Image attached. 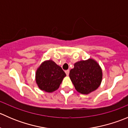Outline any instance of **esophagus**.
<instances>
[{
  "label": "esophagus",
  "instance_id": "esophagus-1",
  "mask_svg": "<svg viewBox=\"0 0 128 128\" xmlns=\"http://www.w3.org/2000/svg\"><path fill=\"white\" fill-rule=\"evenodd\" d=\"M65 72H66V74L67 76H69V70H66L65 71Z\"/></svg>",
  "mask_w": 128,
  "mask_h": 128
}]
</instances>
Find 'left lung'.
I'll return each instance as SVG.
<instances>
[{
  "instance_id": "left-lung-1",
  "label": "left lung",
  "mask_w": 128,
  "mask_h": 128,
  "mask_svg": "<svg viewBox=\"0 0 128 128\" xmlns=\"http://www.w3.org/2000/svg\"><path fill=\"white\" fill-rule=\"evenodd\" d=\"M69 77L78 92L88 94L98 88L102 80V70L96 60L88 59L74 64Z\"/></svg>"
}]
</instances>
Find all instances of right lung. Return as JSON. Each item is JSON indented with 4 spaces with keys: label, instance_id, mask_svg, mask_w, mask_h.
Here are the masks:
<instances>
[{
    "label": "right lung",
    "instance_id": "obj_1",
    "mask_svg": "<svg viewBox=\"0 0 128 128\" xmlns=\"http://www.w3.org/2000/svg\"><path fill=\"white\" fill-rule=\"evenodd\" d=\"M66 76L64 70L54 62L45 60L36 72V82L41 90L51 93L58 90Z\"/></svg>",
    "mask_w": 128,
    "mask_h": 128
}]
</instances>
